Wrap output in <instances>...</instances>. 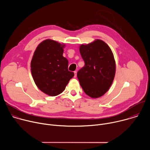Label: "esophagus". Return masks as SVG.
Masks as SVG:
<instances>
[{
    "label": "esophagus",
    "mask_w": 150,
    "mask_h": 150,
    "mask_svg": "<svg viewBox=\"0 0 150 150\" xmlns=\"http://www.w3.org/2000/svg\"><path fill=\"white\" fill-rule=\"evenodd\" d=\"M74 74H75L74 77H75V78H76V74H77V72H76V71H75V72H74Z\"/></svg>",
    "instance_id": "1"
}]
</instances>
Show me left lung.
Returning a JSON list of instances; mask_svg holds the SVG:
<instances>
[{
    "mask_svg": "<svg viewBox=\"0 0 150 150\" xmlns=\"http://www.w3.org/2000/svg\"><path fill=\"white\" fill-rule=\"evenodd\" d=\"M85 66L77 73L85 93L93 98H98L108 91L116 73V62L110 47L101 40L96 39L79 46Z\"/></svg>",
    "mask_w": 150,
    "mask_h": 150,
    "instance_id": "1",
    "label": "left lung"
}]
</instances>
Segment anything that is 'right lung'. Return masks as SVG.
I'll return each mask as SVG.
<instances>
[{"label": "right lung", "instance_id": "obj_1", "mask_svg": "<svg viewBox=\"0 0 150 150\" xmlns=\"http://www.w3.org/2000/svg\"><path fill=\"white\" fill-rule=\"evenodd\" d=\"M65 44L51 39L37 47L31 62V72L37 87L45 94L56 96L65 90L74 73L68 71V60L63 56Z\"/></svg>", "mask_w": 150, "mask_h": 150}]
</instances>
